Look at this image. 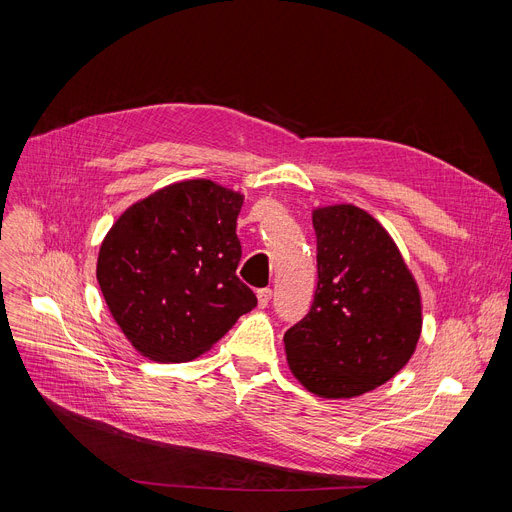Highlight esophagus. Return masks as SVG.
<instances>
[{"mask_svg": "<svg viewBox=\"0 0 512 512\" xmlns=\"http://www.w3.org/2000/svg\"><path fill=\"white\" fill-rule=\"evenodd\" d=\"M256 296H258V304H260L262 308L269 306V302H271V298H273V289L262 287V289L256 291Z\"/></svg>", "mask_w": 512, "mask_h": 512, "instance_id": "obj_1", "label": "esophagus"}]
</instances>
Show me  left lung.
Wrapping results in <instances>:
<instances>
[{"label": "left lung", "instance_id": "obj_1", "mask_svg": "<svg viewBox=\"0 0 512 512\" xmlns=\"http://www.w3.org/2000/svg\"><path fill=\"white\" fill-rule=\"evenodd\" d=\"M314 298L283 335L291 373L323 398L383 385L410 360L421 335L419 287L394 239L352 204L312 214Z\"/></svg>", "mask_w": 512, "mask_h": 512}]
</instances>
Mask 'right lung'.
<instances>
[{
	"instance_id": "right-lung-1",
	"label": "right lung",
	"mask_w": 512,
	"mask_h": 512,
	"mask_svg": "<svg viewBox=\"0 0 512 512\" xmlns=\"http://www.w3.org/2000/svg\"><path fill=\"white\" fill-rule=\"evenodd\" d=\"M243 196L208 179L168 185L108 231L97 283L129 342L158 362L191 360L258 300L237 277Z\"/></svg>"
}]
</instances>
